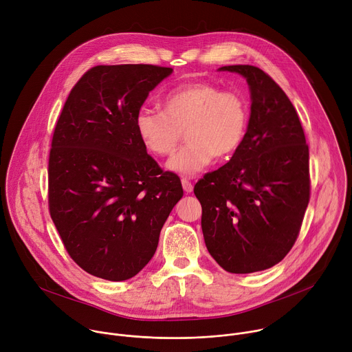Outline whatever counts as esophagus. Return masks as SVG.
<instances>
[{
	"label": "esophagus",
	"instance_id": "esophagus-1",
	"mask_svg": "<svg viewBox=\"0 0 352 352\" xmlns=\"http://www.w3.org/2000/svg\"><path fill=\"white\" fill-rule=\"evenodd\" d=\"M182 188H184V190L186 192V193H190L192 190H193V185L190 184V181L188 179V178H182Z\"/></svg>",
	"mask_w": 352,
	"mask_h": 352
}]
</instances>
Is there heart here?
Returning a JSON list of instances; mask_svg holds the SVG:
<instances>
[{
	"label": "heart",
	"mask_w": 352,
	"mask_h": 352,
	"mask_svg": "<svg viewBox=\"0 0 352 352\" xmlns=\"http://www.w3.org/2000/svg\"><path fill=\"white\" fill-rule=\"evenodd\" d=\"M163 113L142 109L135 117L136 133L148 153H174L182 132L188 144L167 163L179 175H195L214 157L226 159L241 147L249 122L245 100L208 82L179 85L162 98Z\"/></svg>",
	"instance_id": "heart-1"
}]
</instances>
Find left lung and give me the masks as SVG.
<instances>
[{"mask_svg": "<svg viewBox=\"0 0 352 352\" xmlns=\"http://www.w3.org/2000/svg\"><path fill=\"white\" fill-rule=\"evenodd\" d=\"M219 71L246 79L248 131L230 162L195 185L213 259L235 274L266 270L292 248L309 204V148L283 89L252 65Z\"/></svg>", "mask_w": 352, "mask_h": 352, "instance_id": "obj_1", "label": "left lung"}]
</instances>
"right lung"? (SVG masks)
I'll list each match as a JSON object with an SVG mask.
<instances>
[{
    "mask_svg": "<svg viewBox=\"0 0 352 352\" xmlns=\"http://www.w3.org/2000/svg\"><path fill=\"white\" fill-rule=\"evenodd\" d=\"M173 68L98 65L71 90L48 160L50 214L75 263L124 281L153 258L160 231L182 197L142 144L135 117Z\"/></svg>",
    "mask_w": 352,
    "mask_h": 352,
    "instance_id": "add662e5",
    "label": "right lung"
}]
</instances>
